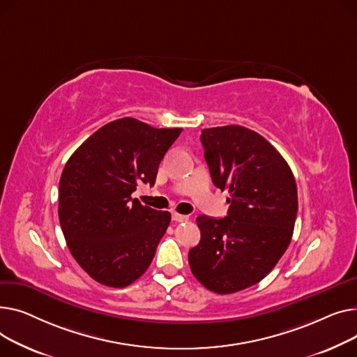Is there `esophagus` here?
Returning a JSON list of instances; mask_svg holds the SVG:
<instances>
[{"label":"esophagus","instance_id":"1","mask_svg":"<svg viewBox=\"0 0 357 357\" xmlns=\"http://www.w3.org/2000/svg\"><path fill=\"white\" fill-rule=\"evenodd\" d=\"M173 220L176 222H187L188 220V216L187 215H180V213H173Z\"/></svg>","mask_w":357,"mask_h":357}]
</instances>
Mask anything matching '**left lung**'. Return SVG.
<instances>
[{"mask_svg": "<svg viewBox=\"0 0 357 357\" xmlns=\"http://www.w3.org/2000/svg\"><path fill=\"white\" fill-rule=\"evenodd\" d=\"M212 181L230 197L227 216H199L200 242L188 264L216 294L252 287L287 250L298 211L297 184L284 157L262 135L241 125L206 128L200 135Z\"/></svg>", "mask_w": 357, "mask_h": 357, "instance_id": "left-lung-1", "label": "left lung"}]
</instances>
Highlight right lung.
I'll list each match as a JSON object with an SVG mask.
<instances>
[{
    "mask_svg": "<svg viewBox=\"0 0 357 357\" xmlns=\"http://www.w3.org/2000/svg\"><path fill=\"white\" fill-rule=\"evenodd\" d=\"M181 128H153L135 118L103 125L68 160L59 183V220L72 257L99 284L123 288L149 269L172 220L132 199Z\"/></svg>",
    "mask_w": 357,
    "mask_h": 357,
    "instance_id": "add662e5",
    "label": "right lung"
}]
</instances>
